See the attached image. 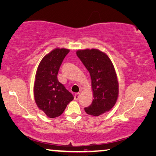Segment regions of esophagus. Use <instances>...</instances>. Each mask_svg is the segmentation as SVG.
<instances>
[{
	"label": "esophagus",
	"mask_w": 156,
	"mask_h": 156,
	"mask_svg": "<svg viewBox=\"0 0 156 156\" xmlns=\"http://www.w3.org/2000/svg\"><path fill=\"white\" fill-rule=\"evenodd\" d=\"M80 97V93H76L75 94V96H74V98H75V100H78L79 98Z\"/></svg>",
	"instance_id": "34e87169"
}]
</instances>
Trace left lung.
Segmentation results:
<instances>
[{
	"label": "left lung",
	"instance_id": "obj_1",
	"mask_svg": "<svg viewBox=\"0 0 156 156\" xmlns=\"http://www.w3.org/2000/svg\"><path fill=\"white\" fill-rule=\"evenodd\" d=\"M76 55L91 78L93 98L91 105L85 112L94 116L109 112L119 95V82L113 63L107 55L97 49L76 51Z\"/></svg>",
	"mask_w": 156,
	"mask_h": 156
}]
</instances>
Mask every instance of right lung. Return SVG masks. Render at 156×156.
<instances>
[{"label": "right lung", "instance_id": "1", "mask_svg": "<svg viewBox=\"0 0 156 156\" xmlns=\"http://www.w3.org/2000/svg\"><path fill=\"white\" fill-rule=\"evenodd\" d=\"M69 51L64 48L52 50L40 61L35 75V101L38 108L49 118L61 116L74 99L73 94L57 78L60 66Z\"/></svg>", "mask_w": 156, "mask_h": 156}]
</instances>
